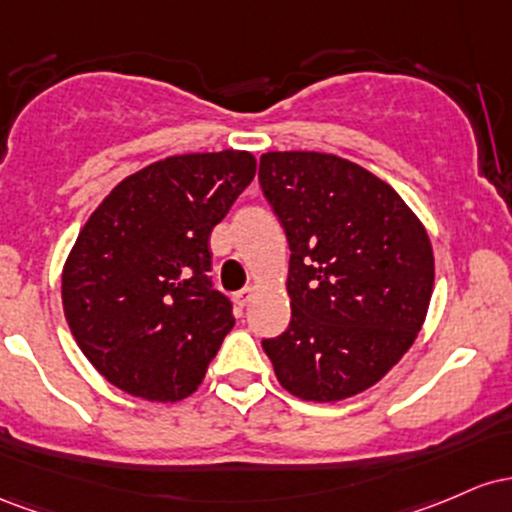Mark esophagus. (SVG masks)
Listing matches in <instances>:
<instances>
[{"instance_id": "1", "label": "esophagus", "mask_w": 512, "mask_h": 512, "mask_svg": "<svg viewBox=\"0 0 512 512\" xmlns=\"http://www.w3.org/2000/svg\"><path fill=\"white\" fill-rule=\"evenodd\" d=\"M251 297H254V287H244V290H239V292H234V304H237L239 309H244L246 304L251 302Z\"/></svg>"}]
</instances>
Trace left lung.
<instances>
[{
  "mask_svg": "<svg viewBox=\"0 0 512 512\" xmlns=\"http://www.w3.org/2000/svg\"><path fill=\"white\" fill-rule=\"evenodd\" d=\"M258 183L290 244V326L261 346L307 401L380 382L416 341L433 295V246L389 183L321 152H268Z\"/></svg>",
  "mask_w": 512,
  "mask_h": 512,
  "instance_id": "obj_1",
  "label": "left lung"
}]
</instances>
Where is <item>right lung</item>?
Masks as SVG:
<instances>
[{"mask_svg": "<svg viewBox=\"0 0 512 512\" xmlns=\"http://www.w3.org/2000/svg\"><path fill=\"white\" fill-rule=\"evenodd\" d=\"M256 159L181 154L120 181L62 271V307L89 363L118 389L179 401L198 389L234 326L212 285L210 232L254 181Z\"/></svg>", "mask_w": 512, "mask_h": 512, "instance_id": "1", "label": "right lung"}]
</instances>
